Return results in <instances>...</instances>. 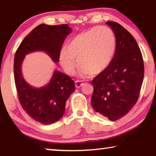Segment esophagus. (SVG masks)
I'll list each match as a JSON object with an SVG mask.
<instances>
[{
  "label": "esophagus",
  "mask_w": 156,
  "mask_h": 156,
  "mask_svg": "<svg viewBox=\"0 0 156 156\" xmlns=\"http://www.w3.org/2000/svg\"><path fill=\"white\" fill-rule=\"evenodd\" d=\"M75 84H76V88H80L81 86H83L84 83L82 82L81 80H77L76 81L75 83Z\"/></svg>",
  "instance_id": "34e87169"
}]
</instances>
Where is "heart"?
I'll return each mask as SVG.
<instances>
[{
    "mask_svg": "<svg viewBox=\"0 0 156 156\" xmlns=\"http://www.w3.org/2000/svg\"><path fill=\"white\" fill-rule=\"evenodd\" d=\"M115 49V37L107 26H99L73 36L60 56L66 72L73 74L78 62L83 75H98L112 62Z\"/></svg>",
    "mask_w": 156,
    "mask_h": 156,
    "instance_id": "heart-1",
    "label": "heart"
}]
</instances>
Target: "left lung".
Segmentation results:
<instances>
[{
	"label": "left lung",
	"mask_w": 156,
	"mask_h": 156,
	"mask_svg": "<svg viewBox=\"0 0 156 156\" xmlns=\"http://www.w3.org/2000/svg\"><path fill=\"white\" fill-rule=\"evenodd\" d=\"M116 39L115 54L106 70L92 80L91 105L109 120L130 112L138 101L144 78V61L133 36L118 23H106Z\"/></svg>",
	"instance_id": "8db88e82"
}]
</instances>
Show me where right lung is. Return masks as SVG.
Here are the masks:
<instances>
[{
  "label": "right lung",
  "instance_id": "1",
  "mask_svg": "<svg viewBox=\"0 0 156 156\" xmlns=\"http://www.w3.org/2000/svg\"><path fill=\"white\" fill-rule=\"evenodd\" d=\"M71 32L67 24H41L23 39L15 54L14 73L18 100L31 118L44 125L61 118L66 102L75 90V83L69 76L56 71L47 86L34 88L23 78L21 65L26 54L41 50L46 51L55 62H58L62 44Z\"/></svg>",
  "mask_w": 156,
  "mask_h": 156
}]
</instances>
